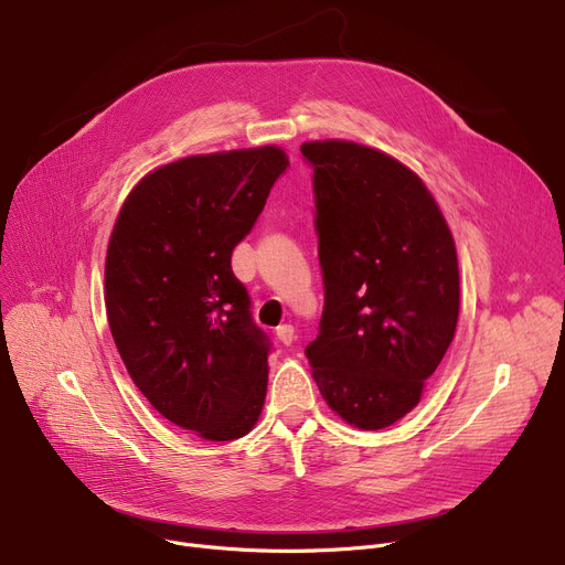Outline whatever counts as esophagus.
Instances as JSON below:
<instances>
[{
  "label": "esophagus",
  "instance_id": "esophagus-1",
  "mask_svg": "<svg viewBox=\"0 0 565 565\" xmlns=\"http://www.w3.org/2000/svg\"><path fill=\"white\" fill-rule=\"evenodd\" d=\"M277 339H279V343L290 345V343L295 341V330H292V324H281V328H277Z\"/></svg>",
  "mask_w": 565,
  "mask_h": 565
}]
</instances>
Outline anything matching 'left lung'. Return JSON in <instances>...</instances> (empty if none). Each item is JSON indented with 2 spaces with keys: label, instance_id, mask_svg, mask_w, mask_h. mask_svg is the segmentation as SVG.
<instances>
[{
  "label": "left lung",
  "instance_id": "obj_1",
  "mask_svg": "<svg viewBox=\"0 0 565 565\" xmlns=\"http://www.w3.org/2000/svg\"><path fill=\"white\" fill-rule=\"evenodd\" d=\"M313 167L324 307L307 345L322 398L380 430L417 407L460 311L454 235L422 178L354 141L300 146Z\"/></svg>",
  "mask_w": 565,
  "mask_h": 565
}]
</instances>
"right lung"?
I'll list each match as a JSON object with an SVG mask.
<instances>
[{"label": "right lung", "mask_w": 565, "mask_h": 565, "mask_svg": "<svg viewBox=\"0 0 565 565\" xmlns=\"http://www.w3.org/2000/svg\"><path fill=\"white\" fill-rule=\"evenodd\" d=\"M279 146L190 156L146 173L116 217L105 307L118 354L164 419L211 441L247 435L267 392V339L231 270L286 171Z\"/></svg>", "instance_id": "obj_1"}]
</instances>
